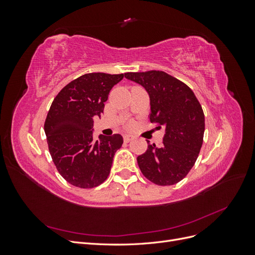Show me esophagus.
Returning a JSON list of instances; mask_svg holds the SVG:
<instances>
[{"label":"esophagus","instance_id":"1","mask_svg":"<svg viewBox=\"0 0 255 255\" xmlns=\"http://www.w3.org/2000/svg\"><path fill=\"white\" fill-rule=\"evenodd\" d=\"M132 139H133V136H130V135H123V140H125V142H129Z\"/></svg>","mask_w":255,"mask_h":255}]
</instances>
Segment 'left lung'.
Listing matches in <instances>:
<instances>
[{"mask_svg":"<svg viewBox=\"0 0 255 255\" xmlns=\"http://www.w3.org/2000/svg\"><path fill=\"white\" fill-rule=\"evenodd\" d=\"M128 80L140 84L150 97V121L165 135L159 145L149 144L137 157L142 174L152 183L168 186L182 181L194 167L205 129L202 106L186 84L164 71L128 72Z\"/></svg>","mask_w":255,"mask_h":255,"instance_id":"obj_1","label":"left lung"}]
</instances>
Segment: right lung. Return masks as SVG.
<instances>
[{
  "mask_svg": "<svg viewBox=\"0 0 255 255\" xmlns=\"http://www.w3.org/2000/svg\"><path fill=\"white\" fill-rule=\"evenodd\" d=\"M125 74L87 73L73 80L53 100L44 122L49 151L60 175L73 186L94 188L110 175L120 134L94 138L95 116H101L114 85Z\"/></svg>",
  "mask_w": 255,
  "mask_h": 255,
  "instance_id": "right-lung-1",
  "label": "right lung"
}]
</instances>
